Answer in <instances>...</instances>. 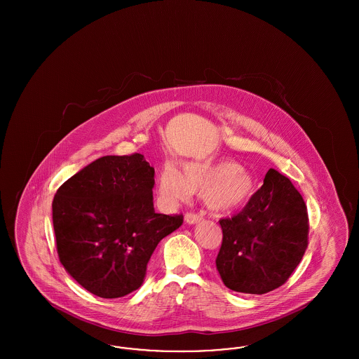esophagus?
<instances>
[{"label": "esophagus", "instance_id": "34e87169", "mask_svg": "<svg viewBox=\"0 0 359 359\" xmlns=\"http://www.w3.org/2000/svg\"><path fill=\"white\" fill-rule=\"evenodd\" d=\"M184 219H186V222L189 223V224H194V223H198L202 221V215L198 214V212L189 211V212H186Z\"/></svg>", "mask_w": 359, "mask_h": 359}]
</instances>
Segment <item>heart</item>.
Masks as SVG:
<instances>
[{
  "mask_svg": "<svg viewBox=\"0 0 359 359\" xmlns=\"http://www.w3.org/2000/svg\"><path fill=\"white\" fill-rule=\"evenodd\" d=\"M202 188L205 205L217 211L236 210L253 194L252 176L234 161H191L182 172L171 165L158 176L160 195L168 202L186 201L189 192Z\"/></svg>",
  "mask_w": 359,
  "mask_h": 359,
  "instance_id": "1",
  "label": "heart"
}]
</instances>
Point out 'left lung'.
Instances as JSON below:
<instances>
[{
    "label": "left lung",
    "instance_id": "8db88e82",
    "mask_svg": "<svg viewBox=\"0 0 359 359\" xmlns=\"http://www.w3.org/2000/svg\"><path fill=\"white\" fill-rule=\"evenodd\" d=\"M219 224L217 269L236 292L264 294L281 287L307 250V205L290 179L274 170L242 211Z\"/></svg>",
    "mask_w": 359,
    "mask_h": 359
}]
</instances>
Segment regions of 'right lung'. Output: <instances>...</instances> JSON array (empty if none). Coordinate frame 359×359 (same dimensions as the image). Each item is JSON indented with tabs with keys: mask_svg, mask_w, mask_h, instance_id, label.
Returning a JSON list of instances; mask_svg holds the SVG:
<instances>
[{
	"mask_svg": "<svg viewBox=\"0 0 359 359\" xmlns=\"http://www.w3.org/2000/svg\"><path fill=\"white\" fill-rule=\"evenodd\" d=\"M154 170L141 154L103 156L66 180L52 202L57 256L78 284L117 299L138 290L158 242L183 214H157Z\"/></svg>",
	"mask_w": 359,
	"mask_h": 359,
	"instance_id": "add662e5",
	"label": "right lung"
}]
</instances>
